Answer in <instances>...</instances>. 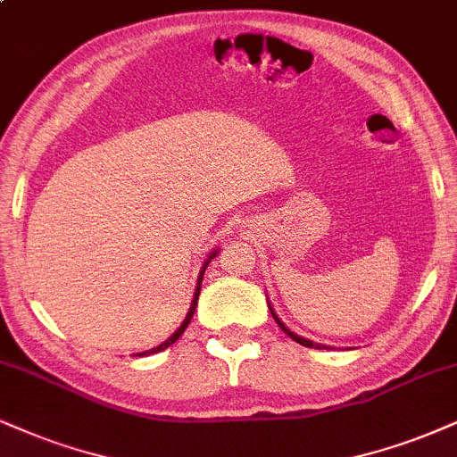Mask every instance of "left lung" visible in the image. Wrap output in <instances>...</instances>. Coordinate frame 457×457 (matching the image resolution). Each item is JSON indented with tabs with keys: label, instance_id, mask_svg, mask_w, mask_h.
<instances>
[{
	"label": "left lung",
	"instance_id": "obj_1",
	"mask_svg": "<svg viewBox=\"0 0 457 457\" xmlns=\"http://www.w3.org/2000/svg\"><path fill=\"white\" fill-rule=\"evenodd\" d=\"M269 309H271V315H273V320H275V322H278V326H279V328H281V330H284V332H286V335H288L292 341L301 343V345H305V347H315V349H322V347H324V345H320V343H313V341H309V339H303V337H298V335H295V332H290L288 328H286V324H284V322H281V320L278 318V315H275V312H273V307H271V305H269Z\"/></svg>",
	"mask_w": 457,
	"mask_h": 457
}]
</instances>
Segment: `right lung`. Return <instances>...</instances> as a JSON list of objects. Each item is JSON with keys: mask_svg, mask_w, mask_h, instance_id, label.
I'll list each match as a JSON object with an SVG mask.
<instances>
[{"mask_svg": "<svg viewBox=\"0 0 457 457\" xmlns=\"http://www.w3.org/2000/svg\"><path fill=\"white\" fill-rule=\"evenodd\" d=\"M213 256H216V252H212V256L207 258L205 261V264H203V269H201V273H199V284H196V292H195V298H193V303H190V309H188V315H186V320L182 322V326H179V328L173 332L171 337H169V339L165 341V343H161L159 347H154V349H148V352H144V353H137V356H145V353H156V352H161V349H167L169 345H173V343H176L179 337H182V332L188 328V324H190V320H193V313H195V309H196V301H199V295H201V281H203V273H205V269H207V264H210V261H213Z\"/></svg>", "mask_w": 457, "mask_h": 457, "instance_id": "add662e5", "label": "right lung"}]
</instances>
